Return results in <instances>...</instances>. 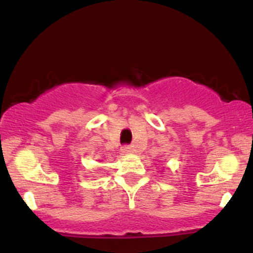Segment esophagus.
Listing matches in <instances>:
<instances>
[{
    "label": "esophagus",
    "mask_w": 253,
    "mask_h": 253,
    "mask_svg": "<svg viewBox=\"0 0 253 253\" xmlns=\"http://www.w3.org/2000/svg\"><path fill=\"white\" fill-rule=\"evenodd\" d=\"M122 153H125V154H131V153H133V148L131 145H125V147H122Z\"/></svg>",
    "instance_id": "34e87169"
}]
</instances>
